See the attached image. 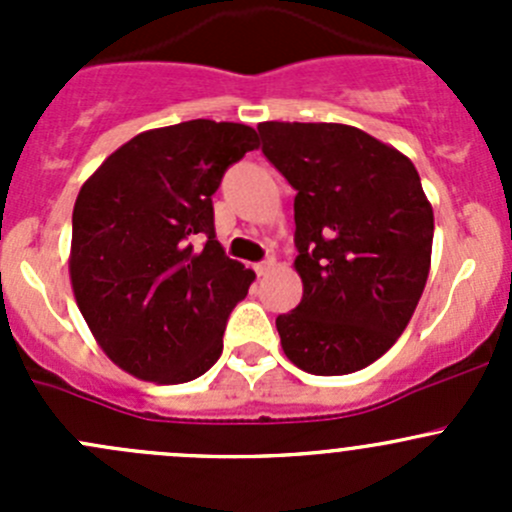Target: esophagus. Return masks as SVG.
<instances>
[{"label":"esophagus","mask_w":512,"mask_h":512,"mask_svg":"<svg viewBox=\"0 0 512 512\" xmlns=\"http://www.w3.org/2000/svg\"><path fill=\"white\" fill-rule=\"evenodd\" d=\"M272 270H275V257H267V260L257 262V265H255V272H257V275H260V277L270 275Z\"/></svg>","instance_id":"1"}]
</instances>
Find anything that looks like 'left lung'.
Segmentation results:
<instances>
[{"instance_id": "8db88e82", "label": "left lung", "mask_w": 512, "mask_h": 512, "mask_svg": "<svg viewBox=\"0 0 512 512\" xmlns=\"http://www.w3.org/2000/svg\"><path fill=\"white\" fill-rule=\"evenodd\" d=\"M262 153L297 190L294 270L302 302L277 317L307 374L342 376L394 347L431 270L433 208L414 163L344 123L257 126Z\"/></svg>"}]
</instances>
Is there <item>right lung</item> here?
<instances>
[{
    "label": "right lung",
    "mask_w": 512,
    "mask_h": 512,
    "mask_svg": "<svg viewBox=\"0 0 512 512\" xmlns=\"http://www.w3.org/2000/svg\"><path fill=\"white\" fill-rule=\"evenodd\" d=\"M255 148V128L198 118L138 133L81 185L71 287L98 347L136 379L185 384L223 354L255 272L215 240L213 193Z\"/></svg>",
    "instance_id": "right-lung-1"
}]
</instances>
